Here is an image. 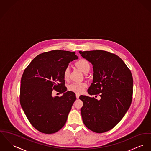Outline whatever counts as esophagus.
Segmentation results:
<instances>
[{
	"mask_svg": "<svg viewBox=\"0 0 151 151\" xmlns=\"http://www.w3.org/2000/svg\"><path fill=\"white\" fill-rule=\"evenodd\" d=\"M79 96H80V95H79V94H78V93H76V98H77V99H78V98H79Z\"/></svg>",
	"mask_w": 151,
	"mask_h": 151,
	"instance_id": "1",
	"label": "esophagus"
}]
</instances>
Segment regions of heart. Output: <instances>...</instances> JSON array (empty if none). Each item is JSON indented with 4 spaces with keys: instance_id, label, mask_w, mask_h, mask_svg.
Returning a JSON list of instances; mask_svg holds the SVG:
<instances>
[{
    "instance_id": "obj_1",
    "label": "heart",
    "mask_w": 151,
    "mask_h": 151,
    "mask_svg": "<svg viewBox=\"0 0 151 151\" xmlns=\"http://www.w3.org/2000/svg\"><path fill=\"white\" fill-rule=\"evenodd\" d=\"M76 65L84 73H86L90 70V65L89 62L84 58H80L75 63ZM70 74V68L68 66L66 67L63 71V76L64 80L67 81L69 79ZM87 86V83H73L68 86V89L73 93H83L84 88Z\"/></svg>"
}]
</instances>
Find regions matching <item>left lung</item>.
I'll list each match as a JSON object with an SVG mask.
<instances>
[{
    "label": "left lung",
    "instance_id": "obj_1",
    "mask_svg": "<svg viewBox=\"0 0 151 151\" xmlns=\"http://www.w3.org/2000/svg\"><path fill=\"white\" fill-rule=\"evenodd\" d=\"M93 65L91 95L99 94L101 99L81 95L83 102L81 114L84 124L94 132L111 130L124 116L131 104L133 80L123 60L116 55L101 50L79 51Z\"/></svg>",
    "mask_w": 151,
    "mask_h": 151
}]
</instances>
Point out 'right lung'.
I'll return each mask as SVG.
<instances>
[{
	"mask_svg": "<svg viewBox=\"0 0 151 151\" xmlns=\"http://www.w3.org/2000/svg\"><path fill=\"white\" fill-rule=\"evenodd\" d=\"M75 52L54 50L36 56L21 78L20 104L32 126L41 133L57 132L66 123L75 93L67 91L63 73L70 62L78 59ZM53 89L61 97H52Z\"/></svg>",
	"mask_w": 151,
	"mask_h": 151,
	"instance_id": "1",
	"label": "right lung"
}]
</instances>
